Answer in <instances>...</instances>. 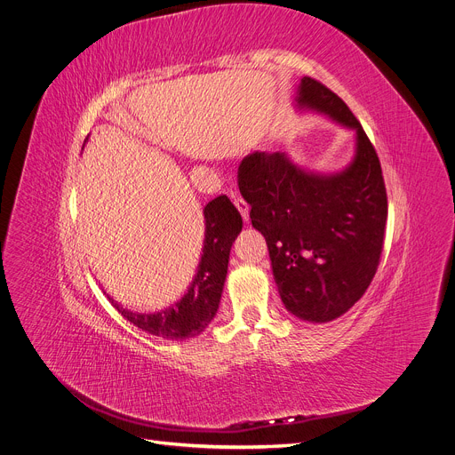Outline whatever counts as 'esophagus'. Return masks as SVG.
I'll use <instances>...</instances> for the list:
<instances>
[{
	"mask_svg": "<svg viewBox=\"0 0 455 455\" xmlns=\"http://www.w3.org/2000/svg\"><path fill=\"white\" fill-rule=\"evenodd\" d=\"M232 199H234V204L237 206V211L241 212L243 220H244V221L249 220V203H246L239 194H234V196H232Z\"/></svg>",
	"mask_w": 455,
	"mask_h": 455,
	"instance_id": "obj_1",
	"label": "esophagus"
}]
</instances>
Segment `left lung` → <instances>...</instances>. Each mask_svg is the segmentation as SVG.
<instances>
[{
    "label": "left lung",
    "mask_w": 455,
    "mask_h": 455,
    "mask_svg": "<svg viewBox=\"0 0 455 455\" xmlns=\"http://www.w3.org/2000/svg\"><path fill=\"white\" fill-rule=\"evenodd\" d=\"M298 103L355 131L354 161L339 174L319 176L283 152H254L239 163L237 185L252 227L267 239L283 305L305 321L326 323L352 308L374 279L388 199L378 152L347 103L308 76Z\"/></svg>",
    "instance_id": "obj_1"
}]
</instances>
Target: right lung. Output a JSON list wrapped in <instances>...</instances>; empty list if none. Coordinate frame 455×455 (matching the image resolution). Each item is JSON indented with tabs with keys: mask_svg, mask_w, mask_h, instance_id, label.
Instances as JSON below:
<instances>
[{
	"mask_svg": "<svg viewBox=\"0 0 455 455\" xmlns=\"http://www.w3.org/2000/svg\"><path fill=\"white\" fill-rule=\"evenodd\" d=\"M204 241L203 254L188 292L172 307L156 314H138L110 303L116 310L145 332L181 341L201 334L214 319L228 270V256L235 235L241 232L243 220L227 196L214 197L204 206Z\"/></svg>",
	"mask_w": 455,
	"mask_h": 455,
	"instance_id": "1",
	"label": "right lung"
}]
</instances>
